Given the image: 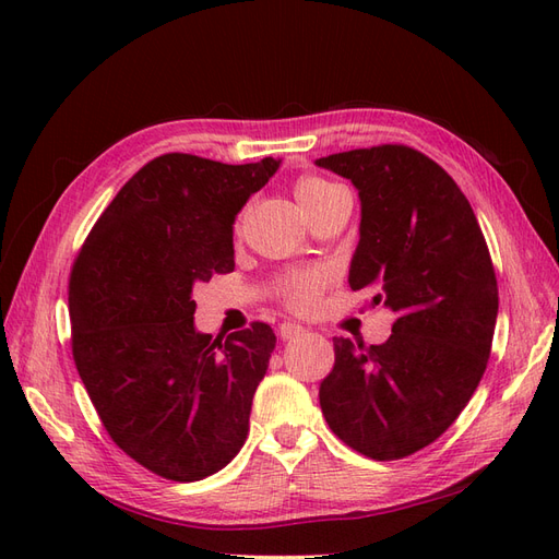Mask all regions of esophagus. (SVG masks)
Wrapping results in <instances>:
<instances>
[{
    "instance_id": "esophagus-1",
    "label": "esophagus",
    "mask_w": 559,
    "mask_h": 559,
    "mask_svg": "<svg viewBox=\"0 0 559 559\" xmlns=\"http://www.w3.org/2000/svg\"><path fill=\"white\" fill-rule=\"evenodd\" d=\"M277 333H280L282 341H294V337H298V335L306 333V329H302L300 324H296V321H282L280 329H277Z\"/></svg>"
}]
</instances>
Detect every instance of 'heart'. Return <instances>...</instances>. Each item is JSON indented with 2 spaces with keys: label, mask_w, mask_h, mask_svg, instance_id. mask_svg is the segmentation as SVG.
<instances>
[{
  "label": "heart",
  "mask_w": 559,
  "mask_h": 559,
  "mask_svg": "<svg viewBox=\"0 0 559 559\" xmlns=\"http://www.w3.org/2000/svg\"><path fill=\"white\" fill-rule=\"evenodd\" d=\"M337 189H341V186H335L326 179L314 177V175H302L294 183V195L298 200V205L310 216L312 212H317L321 205H324L329 195ZM326 282H329L326 270H319V267L296 270V273H286L284 277H280V282L275 286V294L289 308L306 312L317 306V300H319L321 292H324Z\"/></svg>",
  "instance_id": "1"
}]
</instances>
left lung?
Wrapping results in <instances>:
<instances>
[{
	"label": "left lung",
	"instance_id": "1",
	"mask_svg": "<svg viewBox=\"0 0 559 559\" xmlns=\"http://www.w3.org/2000/svg\"><path fill=\"white\" fill-rule=\"evenodd\" d=\"M314 163L359 191L349 286L396 314L382 345L333 337L321 413L352 450L401 460L433 443L476 392L499 312L495 265L466 195L419 151L382 144Z\"/></svg>",
	"mask_w": 559,
	"mask_h": 559
}]
</instances>
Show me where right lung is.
I'll return each instance as SVG.
<instances>
[{
  "instance_id": "1",
  "label": "right lung",
  "mask_w": 559,
  "mask_h": 559,
  "mask_svg": "<svg viewBox=\"0 0 559 559\" xmlns=\"http://www.w3.org/2000/svg\"><path fill=\"white\" fill-rule=\"evenodd\" d=\"M282 160L165 154L97 218L70 275L72 354L111 441L156 476L193 483L247 441L275 333H198L193 286L233 273V224Z\"/></svg>"
}]
</instances>
